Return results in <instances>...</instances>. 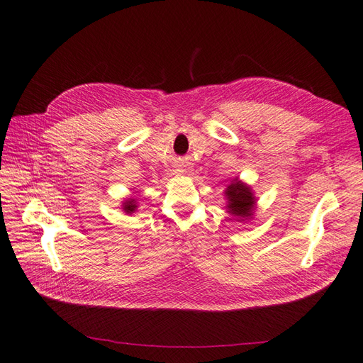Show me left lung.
Returning <instances> with one entry per match:
<instances>
[{
  "label": "left lung",
  "instance_id": "left-lung-1",
  "mask_svg": "<svg viewBox=\"0 0 363 363\" xmlns=\"http://www.w3.org/2000/svg\"><path fill=\"white\" fill-rule=\"evenodd\" d=\"M223 196L227 198V213H230L237 222L251 220L257 208V196L254 195L252 187L239 177L230 180L223 191Z\"/></svg>",
  "mask_w": 363,
  "mask_h": 363
}]
</instances>
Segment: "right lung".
<instances>
[{"label": "right lung", "mask_w": 363, "mask_h": 363, "mask_svg": "<svg viewBox=\"0 0 363 363\" xmlns=\"http://www.w3.org/2000/svg\"><path fill=\"white\" fill-rule=\"evenodd\" d=\"M121 208L126 215H133L136 208H138V204H136L135 198H126L124 201H121Z\"/></svg>", "instance_id": "add662e5"}]
</instances>
